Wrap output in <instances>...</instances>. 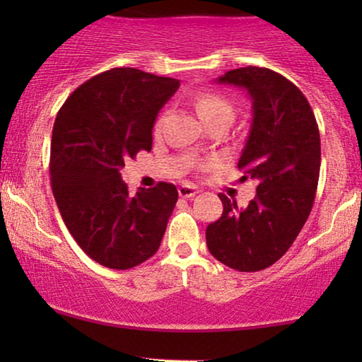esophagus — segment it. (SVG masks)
Masks as SVG:
<instances>
[{
    "instance_id": "esophagus-1",
    "label": "esophagus",
    "mask_w": 362,
    "mask_h": 362,
    "mask_svg": "<svg viewBox=\"0 0 362 362\" xmlns=\"http://www.w3.org/2000/svg\"><path fill=\"white\" fill-rule=\"evenodd\" d=\"M197 192H199V190L192 185H180V187H178V195H180V197H184V199L194 197V195Z\"/></svg>"
}]
</instances>
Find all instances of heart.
<instances>
[{"label": "heart", "mask_w": 362, "mask_h": 362, "mask_svg": "<svg viewBox=\"0 0 362 362\" xmlns=\"http://www.w3.org/2000/svg\"><path fill=\"white\" fill-rule=\"evenodd\" d=\"M192 107L197 112L199 119L202 122L211 124L216 120H233L235 109L231 105V102L228 98H224L223 95L214 93V91H199L197 95H194L192 98ZM163 119L165 115H158L155 120V126H153V132L160 134L161 127H163Z\"/></svg>", "instance_id": "1"}]
</instances>
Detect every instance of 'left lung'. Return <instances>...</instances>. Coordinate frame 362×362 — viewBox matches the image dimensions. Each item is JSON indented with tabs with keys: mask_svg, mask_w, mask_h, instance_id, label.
Wrapping results in <instances>:
<instances>
[{
	"mask_svg": "<svg viewBox=\"0 0 362 362\" xmlns=\"http://www.w3.org/2000/svg\"><path fill=\"white\" fill-rule=\"evenodd\" d=\"M219 83L242 86L253 122L238 168L257 180L245 209L219 194L223 214L206 230L211 255L240 272H257L289 250L313 207L320 177V132L308 100L294 83L267 68L231 69Z\"/></svg>",
	"mask_w": 362,
	"mask_h": 362,
	"instance_id": "8db88e82",
	"label": "left lung"
}]
</instances>
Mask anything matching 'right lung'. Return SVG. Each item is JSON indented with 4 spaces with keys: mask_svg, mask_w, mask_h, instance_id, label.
<instances>
[{
    "mask_svg": "<svg viewBox=\"0 0 362 362\" xmlns=\"http://www.w3.org/2000/svg\"><path fill=\"white\" fill-rule=\"evenodd\" d=\"M178 81L136 68L90 78L62 103L52 127L51 185L74 242L90 259L126 271L160 248L177 187L158 182L134 197L120 168L153 144V124Z\"/></svg>",
    "mask_w": 362,
    "mask_h": 362,
    "instance_id": "right-lung-1",
    "label": "right lung"
}]
</instances>
